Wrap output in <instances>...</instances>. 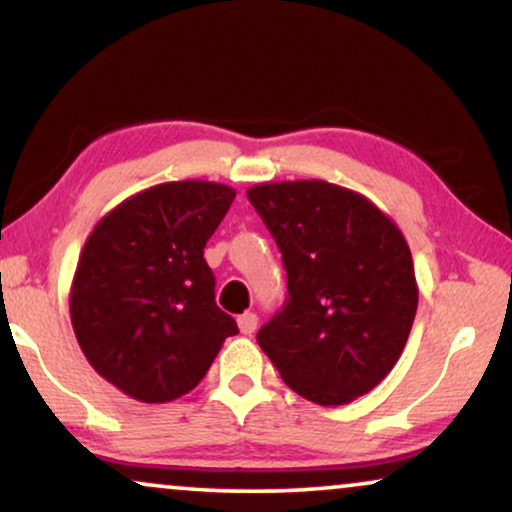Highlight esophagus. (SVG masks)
Returning <instances> with one entry per match:
<instances>
[{"label": "esophagus", "instance_id": "1", "mask_svg": "<svg viewBox=\"0 0 512 512\" xmlns=\"http://www.w3.org/2000/svg\"><path fill=\"white\" fill-rule=\"evenodd\" d=\"M237 326H240V331L244 335H251L258 326V317L254 312H244V314H240V317H237Z\"/></svg>", "mask_w": 512, "mask_h": 512}]
</instances>
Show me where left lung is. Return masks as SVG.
Returning <instances> with one entry per match:
<instances>
[{"label":"left lung","mask_w":512,"mask_h":512,"mask_svg":"<svg viewBox=\"0 0 512 512\" xmlns=\"http://www.w3.org/2000/svg\"><path fill=\"white\" fill-rule=\"evenodd\" d=\"M247 198L289 279L258 345L307 401L345 405L368 394L396 366L417 312L403 233L368 198L328 181L258 184Z\"/></svg>","instance_id":"obj_1"}]
</instances>
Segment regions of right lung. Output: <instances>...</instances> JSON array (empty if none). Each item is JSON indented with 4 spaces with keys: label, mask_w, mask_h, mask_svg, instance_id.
Segmentation results:
<instances>
[{
    "label": "right lung",
    "mask_w": 512,
    "mask_h": 512,
    "mask_svg": "<svg viewBox=\"0 0 512 512\" xmlns=\"http://www.w3.org/2000/svg\"><path fill=\"white\" fill-rule=\"evenodd\" d=\"M233 200L214 181H167L111 209L86 240L69 314L90 366L123 394L142 403L188 394L237 333L205 261Z\"/></svg>",
    "instance_id": "1"
}]
</instances>
